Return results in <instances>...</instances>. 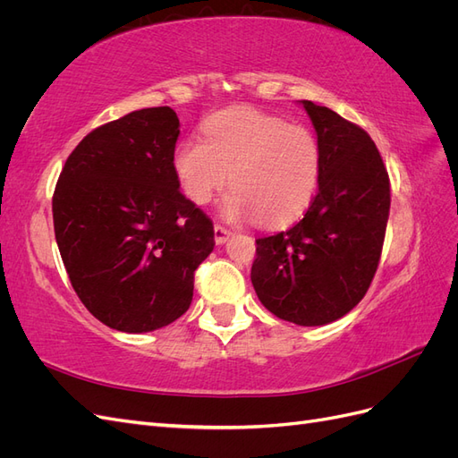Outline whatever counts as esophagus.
I'll return each mask as SVG.
<instances>
[{
    "label": "esophagus",
    "mask_w": 458,
    "mask_h": 458,
    "mask_svg": "<svg viewBox=\"0 0 458 458\" xmlns=\"http://www.w3.org/2000/svg\"><path fill=\"white\" fill-rule=\"evenodd\" d=\"M229 234H231V231L227 229V227H224V225H216L214 227V239H216V242L217 244H224L227 239H229Z\"/></svg>",
    "instance_id": "1"
}]
</instances>
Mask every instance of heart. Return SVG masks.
<instances>
[{"label": "heart", "instance_id": "obj_1", "mask_svg": "<svg viewBox=\"0 0 458 458\" xmlns=\"http://www.w3.org/2000/svg\"><path fill=\"white\" fill-rule=\"evenodd\" d=\"M202 137L174 150V172L185 195L208 204L229 182V219L256 217L284 225L311 202L321 175V147L311 130L250 106L219 110L204 122Z\"/></svg>", "mask_w": 458, "mask_h": 458}]
</instances>
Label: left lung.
I'll return each mask as SVG.
<instances>
[{
	"label": "left lung",
	"instance_id": "left-lung-1",
	"mask_svg": "<svg viewBox=\"0 0 458 458\" xmlns=\"http://www.w3.org/2000/svg\"><path fill=\"white\" fill-rule=\"evenodd\" d=\"M301 106L321 147L318 191L296 225L256 239L250 279L273 315L318 327L367 294L390 216V177L365 130L327 106Z\"/></svg>",
	"mask_w": 458,
	"mask_h": 458
}]
</instances>
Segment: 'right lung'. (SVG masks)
<instances>
[{
    "instance_id": "obj_1",
    "label": "right lung",
    "mask_w": 458,
    "mask_h": 458,
    "mask_svg": "<svg viewBox=\"0 0 458 458\" xmlns=\"http://www.w3.org/2000/svg\"><path fill=\"white\" fill-rule=\"evenodd\" d=\"M179 118L141 108L88 133L53 195L59 252L88 311L120 332L174 323L192 301L214 225L179 192Z\"/></svg>"
}]
</instances>
